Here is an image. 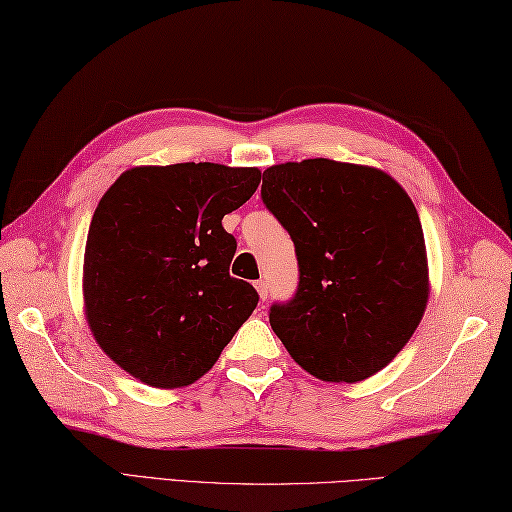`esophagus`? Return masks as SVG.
Wrapping results in <instances>:
<instances>
[{
  "label": "esophagus",
  "instance_id": "1",
  "mask_svg": "<svg viewBox=\"0 0 512 512\" xmlns=\"http://www.w3.org/2000/svg\"><path fill=\"white\" fill-rule=\"evenodd\" d=\"M256 289H258V296L263 298V300H267V296H269V283H267L265 278H263V280H258V283H256Z\"/></svg>",
  "mask_w": 512,
  "mask_h": 512
}]
</instances>
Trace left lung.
Returning <instances> with one entry per match:
<instances>
[{"instance_id":"obj_1","label":"left lung","mask_w":512,"mask_h":512,"mask_svg":"<svg viewBox=\"0 0 512 512\" xmlns=\"http://www.w3.org/2000/svg\"><path fill=\"white\" fill-rule=\"evenodd\" d=\"M260 198L296 247L298 289L269 322L327 382H360L398 356L429 302L420 216L389 174L329 159L271 165Z\"/></svg>"}]
</instances>
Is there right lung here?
Returning a JSON list of instances; mask_svg holds the SVG:
<instances>
[{
  "label": "right lung",
  "instance_id": "obj_1",
  "mask_svg": "<svg viewBox=\"0 0 512 512\" xmlns=\"http://www.w3.org/2000/svg\"><path fill=\"white\" fill-rule=\"evenodd\" d=\"M256 168H132L92 216L83 298L108 356L159 389L192 384L252 316L258 291L229 276L236 238L223 216L252 198Z\"/></svg>",
  "mask_w": 512,
  "mask_h": 512
}]
</instances>
